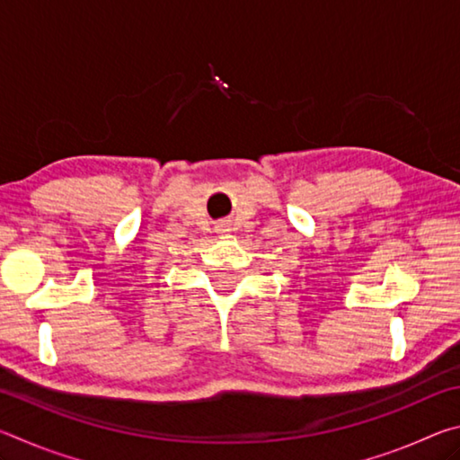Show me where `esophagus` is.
I'll return each mask as SVG.
<instances>
[{
  "label": "esophagus",
  "instance_id": "obj_1",
  "mask_svg": "<svg viewBox=\"0 0 460 460\" xmlns=\"http://www.w3.org/2000/svg\"><path fill=\"white\" fill-rule=\"evenodd\" d=\"M229 229L227 227H225V225H219V227H217V233H227Z\"/></svg>",
  "mask_w": 460,
  "mask_h": 460
}]
</instances>
